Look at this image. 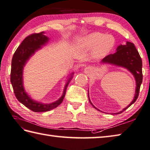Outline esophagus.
<instances>
[{"label":"esophagus","mask_w":150,"mask_h":150,"mask_svg":"<svg viewBox=\"0 0 150 150\" xmlns=\"http://www.w3.org/2000/svg\"><path fill=\"white\" fill-rule=\"evenodd\" d=\"M91 67H86V68H85V71H86V72H89L90 71H91Z\"/></svg>","instance_id":"34e87169"}]
</instances>
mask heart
<instances>
[{"instance_id": "heart-1", "label": "heart", "mask_w": 150, "mask_h": 150, "mask_svg": "<svg viewBox=\"0 0 150 150\" xmlns=\"http://www.w3.org/2000/svg\"><path fill=\"white\" fill-rule=\"evenodd\" d=\"M114 43L115 40L111 35H105L101 32H93L81 40V45L86 49L93 48V54L94 57L102 58L111 51Z\"/></svg>"}]
</instances>
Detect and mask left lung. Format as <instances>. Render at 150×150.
I'll return each instance as SVG.
<instances>
[{"mask_svg": "<svg viewBox=\"0 0 150 150\" xmlns=\"http://www.w3.org/2000/svg\"><path fill=\"white\" fill-rule=\"evenodd\" d=\"M116 51H117L114 52V54H108L107 57H105L102 60L101 62L113 64V65L121 66L127 69L134 75L137 85L135 94H134L133 100L132 101V102L127 107L124 108L120 112H117L115 114H118L123 112L127 108L129 107L132 104H133L136 101L138 97H139L140 85H141L142 82V62L139 52H138L135 46L134 45L133 43L127 42L126 45H120L118 47ZM88 99L92 106L96 108L97 110H99L93 106L92 103H91L89 96Z\"/></svg>", "mask_w": 150, "mask_h": 150, "instance_id": "8db88e82", "label": "left lung"}]
</instances>
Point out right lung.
I'll use <instances>...</instances> for the list:
<instances>
[{"instance_id":"obj_1","label":"right lung","mask_w":150,"mask_h":150,"mask_svg":"<svg viewBox=\"0 0 150 150\" xmlns=\"http://www.w3.org/2000/svg\"><path fill=\"white\" fill-rule=\"evenodd\" d=\"M49 38L44 35V32L29 35L23 41L13 54L11 60L10 81L13 92L20 103L35 112H42L51 110L62 103L65 97L67 85L72 78L69 79L64 88V92L58 100L49 104H43L32 99L25 92L23 83V71L26 62L37 50L48 42Z\"/></svg>"}]
</instances>
